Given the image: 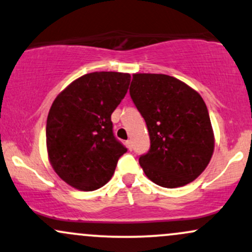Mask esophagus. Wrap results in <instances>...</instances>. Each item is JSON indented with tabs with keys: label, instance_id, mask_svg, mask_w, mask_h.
Listing matches in <instances>:
<instances>
[{
	"label": "esophagus",
	"instance_id": "obj_1",
	"mask_svg": "<svg viewBox=\"0 0 252 252\" xmlns=\"http://www.w3.org/2000/svg\"><path fill=\"white\" fill-rule=\"evenodd\" d=\"M126 147H128V149H129V150H131V149H132V142H131V140L126 141Z\"/></svg>",
	"mask_w": 252,
	"mask_h": 252
}]
</instances>
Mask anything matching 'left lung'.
Here are the masks:
<instances>
[{
	"label": "left lung",
	"mask_w": 252,
	"mask_h": 252,
	"mask_svg": "<svg viewBox=\"0 0 252 252\" xmlns=\"http://www.w3.org/2000/svg\"><path fill=\"white\" fill-rule=\"evenodd\" d=\"M129 92L149 132L150 148L138 158L146 175L167 189L198 178L215 148L200 94L174 77L153 73L134 74Z\"/></svg>",
	"instance_id": "1"
}]
</instances>
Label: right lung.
I'll list each match as a JSON object with an SVG mask.
<instances>
[{
  "mask_svg": "<svg viewBox=\"0 0 252 252\" xmlns=\"http://www.w3.org/2000/svg\"><path fill=\"white\" fill-rule=\"evenodd\" d=\"M129 84L128 73H88L52 104L46 126L48 158L57 174L74 189L94 190L104 186L128 150L115 137L111 114Z\"/></svg>",
  "mask_w": 252,
  "mask_h": 252,
  "instance_id": "right-lung-1",
  "label": "right lung"
}]
</instances>
